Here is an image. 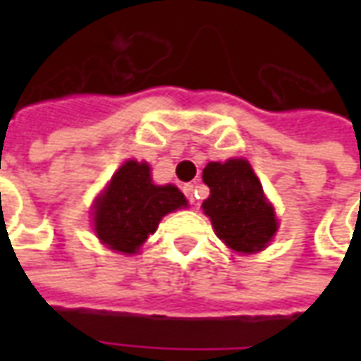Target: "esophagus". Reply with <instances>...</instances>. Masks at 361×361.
I'll return each mask as SVG.
<instances>
[{"label":"esophagus","instance_id":"1","mask_svg":"<svg viewBox=\"0 0 361 361\" xmlns=\"http://www.w3.org/2000/svg\"><path fill=\"white\" fill-rule=\"evenodd\" d=\"M183 193H185V197H188V201L191 204L195 203V185H193V183H185V185H183Z\"/></svg>","mask_w":361,"mask_h":361}]
</instances>
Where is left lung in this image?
<instances>
[{
  "mask_svg": "<svg viewBox=\"0 0 361 361\" xmlns=\"http://www.w3.org/2000/svg\"><path fill=\"white\" fill-rule=\"evenodd\" d=\"M203 181L211 189L203 212L220 240L235 253L265 250L279 230V220L250 162L243 158L209 162Z\"/></svg>",
  "mask_w": 361,
  "mask_h": 361,
  "instance_id": "8db88e82",
  "label": "left lung"
}]
</instances>
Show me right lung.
Returning a JSON list of instances; mask_svg holds the SVG:
<instances>
[{"label": "right lung", "instance_id": "obj_1", "mask_svg": "<svg viewBox=\"0 0 361 361\" xmlns=\"http://www.w3.org/2000/svg\"><path fill=\"white\" fill-rule=\"evenodd\" d=\"M181 207H188V201L180 189L152 183L147 162L127 160L96 197L92 226L106 247L135 255L160 220Z\"/></svg>", "mask_w": 361, "mask_h": 361}]
</instances>
